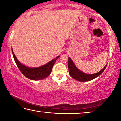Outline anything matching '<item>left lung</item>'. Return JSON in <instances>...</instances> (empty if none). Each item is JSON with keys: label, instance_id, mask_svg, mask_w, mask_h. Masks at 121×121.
Returning <instances> with one entry per match:
<instances>
[{"label": "left lung", "instance_id": "obj_1", "mask_svg": "<svg viewBox=\"0 0 121 121\" xmlns=\"http://www.w3.org/2000/svg\"><path fill=\"white\" fill-rule=\"evenodd\" d=\"M107 65H105L104 67L102 70L99 71V72L97 73L94 74H87L84 73L82 72L81 70L78 69L75 66V65L74 63L72 61V59L69 57H68V67L69 73L70 76L74 78V79L77 80V81L81 82L91 81V80L94 79L95 78H97V76H99V75L102 73L103 71L104 70L105 68H106Z\"/></svg>", "mask_w": 121, "mask_h": 121}]
</instances>
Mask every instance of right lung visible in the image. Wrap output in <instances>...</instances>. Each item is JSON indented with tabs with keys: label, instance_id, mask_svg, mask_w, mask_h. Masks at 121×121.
<instances>
[{
	"label": "right lung",
	"instance_id": "add662e5",
	"mask_svg": "<svg viewBox=\"0 0 121 121\" xmlns=\"http://www.w3.org/2000/svg\"><path fill=\"white\" fill-rule=\"evenodd\" d=\"M12 52L15 62H16L17 66L19 68V70H20V72L26 78L32 80H43L49 75L52 72V70L54 65L56 62L57 59L60 56H57L55 59H53L52 60L49 61L48 63H47V64L43 65V66L36 68H30L22 64L19 62L16 56H15L12 48Z\"/></svg>",
	"mask_w": 121,
	"mask_h": 121
}]
</instances>
